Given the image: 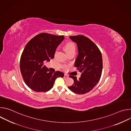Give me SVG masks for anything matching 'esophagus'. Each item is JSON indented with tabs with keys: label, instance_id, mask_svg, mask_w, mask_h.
I'll list each match as a JSON object with an SVG mask.
<instances>
[{
	"label": "esophagus",
	"instance_id": "34e87169",
	"mask_svg": "<svg viewBox=\"0 0 131 131\" xmlns=\"http://www.w3.org/2000/svg\"><path fill=\"white\" fill-rule=\"evenodd\" d=\"M69 76H68V75H67V74H64V77L65 78H68Z\"/></svg>",
	"mask_w": 131,
	"mask_h": 131
}]
</instances>
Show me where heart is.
<instances>
[{
  "label": "heart",
  "mask_w": 131,
  "mask_h": 131,
  "mask_svg": "<svg viewBox=\"0 0 131 131\" xmlns=\"http://www.w3.org/2000/svg\"><path fill=\"white\" fill-rule=\"evenodd\" d=\"M64 50L67 54V55L71 53H75L76 51V46L72 42H67L64 47Z\"/></svg>",
  "instance_id": "obj_1"
}]
</instances>
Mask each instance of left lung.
<instances>
[{"mask_svg": "<svg viewBox=\"0 0 131 131\" xmlns=\"http://www.w3.org/2000/svg\"><path fill=\"white\" fill-rule=\"evenodd\" d=\"M69 38L77 45L78 54L74 66L81 74L79 79L70 76L74 82L68 88L76 94H84L91 91L100 81L103 68L102 53L97 46L84 36H70Z\"/></svg>", "mask_w": 131, "mask_h": 131, "instance_id": "1", "label": "left lung"}]
</instances>
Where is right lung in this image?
<instances>
[{
  "mask_svg": "<svg viewBox=\"0 0 131 131\" xmlns=\"http://www.w3.org/2000/svg\"><path fill=\"white\" fill-rule=\"evenodd\" d=\"M64 39L63 36L40 33L26 44L20 67L25 83L33 91L47 92L52 88L56 79L64 76L62 72H51L44 65L45 61L54 58L56 49Z\"/></svg>",
  "mask_w": 131,
  "mask_h": 131,
  "instance_id": "add662e5",
  "label": "right lung"
}]
</instances>
